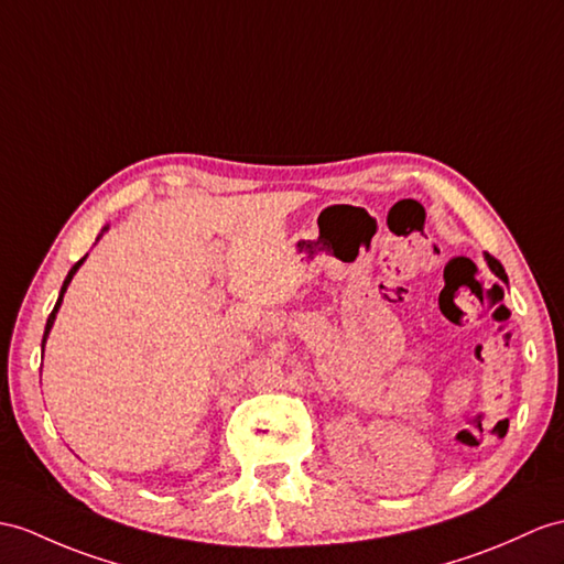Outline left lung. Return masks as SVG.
Segmentation results:
<instances>
[{
    "label": "left lung",
    "mask_w": 564,
    "mask_h": 564,
    "mask_svg": "<svg viewBox=\"0 0 564 564\" xmlns=\"http://www.w3.org/2000/svg\"><path fill=\"white\" fill-rule=\"evenodd\" d=\"M486 258H488V265H490V270L496 272L500 280H505V282H507V274H505V268L500 265V260H496V258H492V256H486Z\"/></svg>",
    "instance_id": "1"
}]
</instances>
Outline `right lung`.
<instances>
[{
	"label": "right lung",
	"mask_w": 564,
	"mask_h": 564,
	"mask_svg": "<svg viewBox=\"0 0 564 564\" xmlns=\"http://www.w3.org/2000/svg\"><path fill=\"white\" fill-rule=\"evenodd\" d=\"M86 260V256L78 260V263L68 270V274H66V280H64V284H62V292H59V299H57V304H54V308H52V313H50V318H47V325H45V335H43V349H45V339H47V335H50V327H52V323H54V318H57V311H59V306H62V299H64V292H66V286H68V282H72V278L76 274V270L80 268V263H84Z\"/></svg>",
	"instance_id": "right-lung-1"
}]
</instances>
